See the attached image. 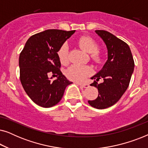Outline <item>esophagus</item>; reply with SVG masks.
<instances>
[{
	"mask_svg": "<svg viewBox=\"0 0 148 148\" xmlns=\"http://www.w3.org/2000/svg\"><path fill=\"white\" fill-rule=\"evenodd\" d=\"M76 84L79 85V86H82L83 87V88H88V87H89V85L87 84H82V83H79V82H76Z\"/></svg>",
	"mask_w": 148,
	"mask_h": 148,
	"instance_id": "esophagus-1",
	"label": "esophagus"
}]
</instances>
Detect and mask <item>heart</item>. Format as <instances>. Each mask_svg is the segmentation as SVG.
Segmentation results:
<instances>
[{
  "label": "heart",
  "mask_w": 148,
  "mask_h": 148,
  "mask_svg": "<svg viewBox=\"0 0 148 148\" xmlns=\"http://www.w3.org/2000/svg\"><path fill=\"white\" fill-rule=\"evenodd\" d=\"M78 44L81 48L90 53V57L96 63H101L103 60V55L98 49V44L96 40L90 36H84L79 40ZM68 45L62 44L58 51V56L61 63L66 64L68 62ZM93 73V69L90 66L84 64H72L66 71V75L70 79L82 82L87 77Z\"/></svg>",
  "instance_id": "heart-1"
}]
</instances>
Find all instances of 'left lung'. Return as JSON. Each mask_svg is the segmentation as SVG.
<instances>
[{"mask_svg": "<svg viewBox=\"0 0 148 148\" xmlns=\"http://www.w3.org/2000/svg\"><path fill=\"white\" fill-rule=\"evenodd\" d=\"M95 32L106 44L108 60L102 69L91 77L97 81L102 78L104 82L98 84L94 81L90 84L98 89V96L88 103L94 108L104 109L116 104L127 90L135 64L128 44L108 32Z\"/></svg>", "mask_w": 148, "mask_h": 148, "instance_id": "8db88e82", "label": "left lung"}]
</instances>
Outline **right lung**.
I'll return each instance as SVG.
<instances>
[{"mask_svg":"<svg viewBox=\"0 0 148 148\" xmlns=\"http://www.w3.org/2000/svg\"><path fill=\"white\" fill-rule=\"evenodd\" d=\"M75 32L47 29L34 34L20 53V81L27 96L38 106L50 108L58 104L66 87L72 84L60 71L57 52ZM49 72L57 79L51 81Z\"/></svg>","mask_w":148,"mask_h":148,"instance_id":"right-lung-1","label":"right lung"}]
</instances>
